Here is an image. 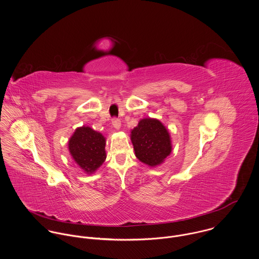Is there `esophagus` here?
<instances>
[{
	"mask_svg": "<svg viewBox=\"0 0 259 259\" xmlns=\"http://www.w3.org/2000/svg\"><path fill=\"white\" fill-rule=\"evenodd\" d=\"M111 124L112 126L115 128V130H119L120 128V125H121V122L118 118H112L111 120Z\"/></svg>",
	"mask_w": 259,
	"mask_h": 259,
	"instance_id": "34e87169",
	"label": "esophagus"
}]
</instances>
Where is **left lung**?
Listing matches in <instances>:
<instances>
[{"mask_svg":"<svg viewBox=\"0 0 259 259\" xmlns=\"http://www.w3.org/2000/svg\"><path fill=\"white\" fill-rule=\"evenodd\" d=\"M136 156L150 167L160 165L171 153V139L167 128L156 118H142L131 131Z\"/></svg>","mask_w":259,"mask_h":259,"instance_id":"obj_1","label":"left lung"}]
</instances>
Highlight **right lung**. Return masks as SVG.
<instances>
[{
	"label": "right lung",
	"mask_w": 259,
	"mask_h": 259,
	"mask_svg": "<svg viewBox=\"0 0 259 259\" xmlns=\"http://www.w3.org/2000/svg\"><path fill=\"white\" fill-rule=\"evenodd\" d=\"M106 138L90 126L75 128L68 148L74 162L88 175H93L107 158Z\"/></svg>",
	"instance_id": "obj_1"
}]
</instances>
